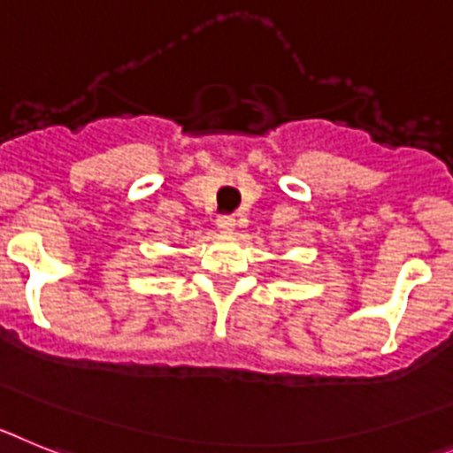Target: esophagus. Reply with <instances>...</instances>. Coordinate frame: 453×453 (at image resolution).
<instances>
[{"label":"esophagus","instance_id":"obj_1","mask_svg":"<svg viewBox=\"0 0 453 453\" xmlns=\"http://www.w3.org/2000/svg\"><path fill=\"white\" fill-rule=\"evenodd\" d=\"M234 226H237V219H234V216H219V219H216V227L221 232H226V234H232Z\"/></svg>","mask_w":453,"mask_h":453}]
</instances>
